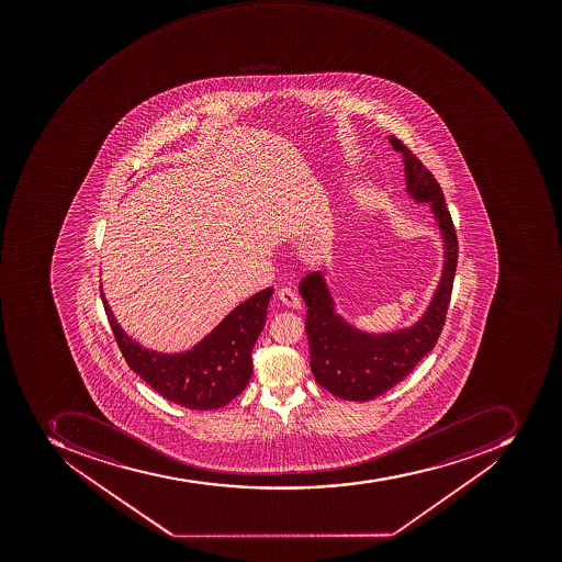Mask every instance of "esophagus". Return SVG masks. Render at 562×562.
<instances>
[{"label":"esophagus","instance_id":"1","mask_svg":"<svg viewBox=\"0 0 562 562\" xmlns=\"http://www.w3.org/2000/svg\"><path fill=\"white\" fill-rule=\"evenodd\" d=\"M277 297H279L280 303H282V305L288 306V308L300 310L301 306H303L301 305V300L300 297H297L296 292L292 291V289H280L279 294H277Z\"/></svg>","mask_w":562,"mask_h":562}]
</instances>
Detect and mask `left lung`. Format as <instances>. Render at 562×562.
<instances>
[{"mask_svg": "<svg viewBox=\"0 0 562 562\" xmlns=\"http://www.w3.org/2000/svg\"><path fill=\"white\" fill-rule=\"evenodd\" d=\"M389 139L405 162L409 196L431 201L445 241L443 274L424 317L414 327L387 335L359 331L336 315L323 274L310 273L301 280L300 294L308 306L305 327L312 373L321 387L341 400L370 401L396 387L435 348L452 297L459 245L443 191L435 175L400 138L391 135Z\"/></svg>", "mask_w": 562, "mask_h": 562, "instance_id": "left-lung-1", "label": "left lung"}]
</instances>
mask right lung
I'll list each match as a JSON object with an SVG mask.
<instances>
[{"mask_svg":"<svg viewBox=\"0 0 562 562\" xmlns=\"http://www.w3.org/2000/svg\"><path fill=\"white\" fill-rule=\"evenodd\" d=\"M273 289L236 306L196 347L183 353L147 350L122 331L101 291L113 336L131 370L175 405L223 408L245 391L252 376V348L265 327Z\"/></svg>","mask_w":562,"mask_h":562,"instance_id":"add662e5","label":"right lung"}]
</instances>
